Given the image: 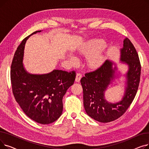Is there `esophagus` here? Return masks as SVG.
Returning a JSON list of instances; mask_svg holds the SVG:
<instances>
[{"label": "esophagus", "mask_w": 149, "mask_h": 149, "mask_svg": "<svg viewBox=\"0 0 149 149\" xmlns=\"http://www.w3.org/2000/svg\"><path fill=\"white\" fill-rule=\"evenodd\" d=\"M82 75L80 73H77L76 75V78H75V81L76 82H80V79H81Z\"/></svg>", "instance_id": "1"}]
</instances>
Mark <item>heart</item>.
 Here are the masks:
<instances>
[{
    "label": "heart",
    "instance_id": "obj_1",
    "mask_svg": "<svg viewBox=\"0 0 149 149\" xmlns=\"http://www.w3.org/2000/svg\"><path fill=\"white\" fill-rule=\"evenodd\" d=\"M101 45L100 43H89L86 45L81 50V52L88 56L87 64L91 68H96L100 66L103 61L104 55L103 50L100 49ZM69 60L73 63L77 60V58L70 55Z\"/></svg>",
    "mask_w": 149,
    "mask_h": 149
}]
</instances>
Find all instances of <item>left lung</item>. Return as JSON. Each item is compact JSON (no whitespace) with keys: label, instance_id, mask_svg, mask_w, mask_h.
Segmentation results:
<instances>
[{"label":"left lung","instance_id":"1","mask_svg":"<svg viewBox=\"0 0 149 149\" xmlns=\"http://www.w3.org/2000/svg\"><path fill=\"white\" fill-rule=\"evenodd\" d=\"M120 49V61L127 65L125 91L122 100L112 103L107 101L104 93L116 77V64L106 60L94 71L86 73L80 80L83 91V104L86 112L92 118L101 123H108L122 116L134 100L138 89L141 64L138 54L128 38ZM114 67L113 68V65Z\"/></svg>","mask_w":149,"mask_h":149}]
</instances>
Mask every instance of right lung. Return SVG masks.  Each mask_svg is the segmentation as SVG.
I'll return each mask as SVG.
<instances>
[{
  "instance_id": "right-lung-1",
  "label": "right lung",
  "mask_w": 149,
  "mask_h": 149,
  "mask_svg": "<svg viewBox=\"0 0 149 149\" xmlns=\"http://www.w3.org/2000/svg\"><path fill=\"white\" fill-rule=\"evenodd\" d=\"M41 31H37L23 39L15 51L11 67L13 95L29 118L42 124L56 121L63 112V98L74 84L75 72L54 69L45 74H33L23 64L25 45L28 38Z\"/></svg>"
}]
</instances>
